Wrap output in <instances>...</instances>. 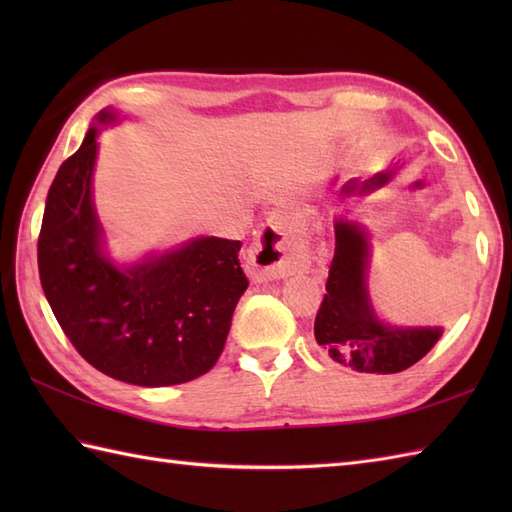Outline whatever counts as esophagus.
<instances>
[{
  "label": "esophagus",
  "instance_id": "34e87169",
  "mask_svg": "<svg viewBox=\"0 0 512 512\" xmlns=\"http://www.w3.org/2000/svg\"><path fill=\"white\" fill-rule=\"evenodd\" d=\"M301 264L303 255L295 242L290 220L284 213H273L248 248V275L253 279H279L295 273Z\"/></svg>",
  "mask_w": 512,
  "mask_h": 512
}]
</instances>
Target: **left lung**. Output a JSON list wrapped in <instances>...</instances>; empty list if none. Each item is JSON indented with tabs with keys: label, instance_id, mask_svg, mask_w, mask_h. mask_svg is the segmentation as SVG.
I'll return each instance as SVG.
<instances>
[{
	"label": "left lung",
	"instance_id": "8db88e82",
	"mask_svg": "<svg viewBox=\"0 0 512 512\" xmlns=\"http://www.w3.org/2000/svg\"><path fill=\"white\" fill-rule=\"evenodd\" d=\"M334 259L314 339L332 361L365 374H398L440 341L442 328H398L378 319L367 290L369 235L363 224L334 222Z\"/></svg>",
	"mask_w": 512,
	"mask_h": 512
}]
</instances>
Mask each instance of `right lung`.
I'll return each instance as SVG.
<instances>
[{
	"label": "right lung",
	"instance_id": "obj_1",
	"mask_svg": "<svg viewBox=\"0 0 512 512\" xmlns=\"http://www.w3.org/2000/svg\"><path fill=\"white\" fill-rule=\"evenodd\" d=\"M63 162L48 191L37 262L41 288L85 361L140 387L189 383L220 358L233 310L248 288L237 253L242 242L195 237L176 250L118 266L105 253L92 202L99 125Z\"/></svg>",
	"mask_w": 512,
	"mask_h": 512
}]
</instances>
